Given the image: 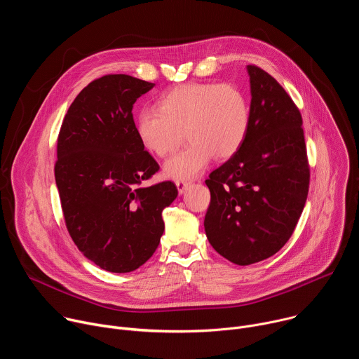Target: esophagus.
Here are the masks:
<instances>
[{"label": "esophagus", "mask_w": 359, "mask_h": 359, "mask_svg": "<svg viewBox=\"0 0 359 359\" xmlns=\"http://www.w3.org/2000/svg\"><path fill=\"white\" fill-rule=\"evenodd\" d=\"M176 186H177V190L180 194H183L186 191V189L190 186L189 182H183V180H176Z\"/></svg>", "instance_id": "obj_1"}]
</instances>
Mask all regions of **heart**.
I'll return each mask as SVG.
<instances>
[{
  "label": "heart",
  "mask_w": 359,
  "mask_h": 359,
  "mask_svg": "<svg viewBox=\"0 0 359 359\" xmlns=\"http://www.w3.org/2000/svg\"><path fill=\"white\" fill-rule=\"evenodd\" d=\"M250 129L245 95L231 83L191 82L166 92L156 109L144 108L136 118L142 146L166 158L183 142L189 146L165 163L168 179L190 180L215 159H230L244 144Z\"/></svg>",
  "instance_id": "heart-1"
}]
</instances>
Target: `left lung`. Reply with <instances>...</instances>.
I'll list each match as a JSON object with an SVG mask.
<instances>
[{"label":"left lung","instance_id":"8db88e82","mask_svg":"<svg viewBox=\"0 0 359 359\" xmlns=\"http://www.w3.org/2000/svg\"><path fill=\"white\" fill-rule=\"evenodd\" d=\"M247 71L248 135L236 155L209 175L212 198L204 217L209 243L238 266L266 260L288 241L310 187L297 105L270 74L255 65Z\"/></svg>","mask_w":359,"mask_h":359}]
</instances>
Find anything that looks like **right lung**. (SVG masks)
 <instances>
[{
	"mask_svg": "<svg viewBox=\"0 0 359 359\" xmlns=\"http://www.w3.org/2000/svg\"><path fill=\"white\" fill-rule=\"evenodd\" d=\"M150 83L111 74L92 81L71 104L58 135L55 182L71 238L88 260L130 273L158 248L173 182L142 183L159 170L136 135L132 109Z\"/></svg>",
	"mask_w": 359,
	"mask_h": 359,
	"instance_id": "right-lung-1",
	"label": "right lung"
}]
</instances>
